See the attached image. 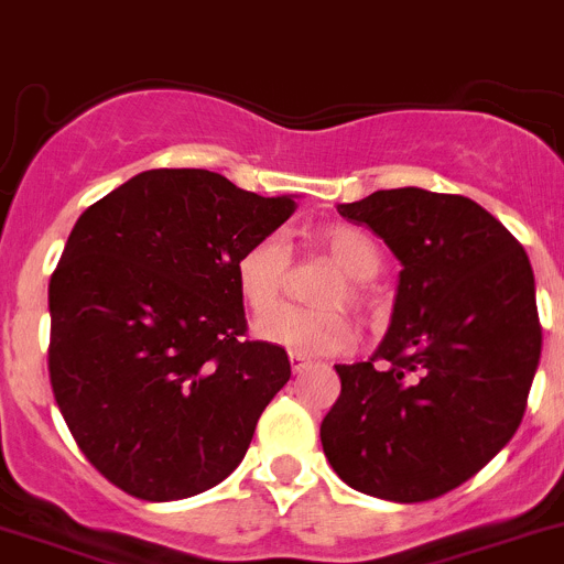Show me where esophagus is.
Returning <instances> with one entry per match:
<instances>
[{
	"instance_id": "34e87169",
	"label": "esophagus",
	"mask_w": 564,
	"mask_h": 564,
	"mask_svg": "<svg viewBox=\"0 0 564 564\" xmlns=\"http://www.w3.org/2000/svg\"><path fill=\"white\" fill-rule=\"evenodd\" d=\"M289 365H292V372H303L306 370L312 361L306 359V356H300V354H289Z\"/></svg>"
}]
</instances>
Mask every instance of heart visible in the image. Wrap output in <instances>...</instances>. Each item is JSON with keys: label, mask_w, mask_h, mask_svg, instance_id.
I'll return each instance as SVG.
<instances>
[{"label": "heart", "mask_w": 564, "mask_h": 564, "mask_svg": "<svg viewBox=\"0 0 564 564\" xmlns=\"http://www.w3.org/2000/svg\"><path fill=\"white\" fill-rule=\"evenodd\" d=\"M319 247L341 270V278L319 294L323 306L365 308L370 303L367 278L381 270V250L361 228L328 225L319 230ZM289 275V247L278 236L252 241L236 261V283L252 312H265L281 300ZM261 339L281 345L300 356H336L356 345V328L341 308H297L278 306L256 323Z\"/></svg>", "instance_id": "heart-1"}]
</instances>
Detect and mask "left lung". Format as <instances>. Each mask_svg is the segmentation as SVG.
Instances as JSON below:
<instances>
[{
  "label": "left lung",
  "instance_id": "8db88e82",
  "mask_svg": "<svg viewBox=\"0 0 564 564\" xmlns=\"http://www.w3.org/2000/svg\"><path fill=\"white\" fill-rule=\"evenodd\" d=\"M336 210L381 236L403 270L372 359L336 365L323 451L347 487L431 501L476 476L523 420L543 347L534 272L462 194L387 188Z\"/></svg>",
  "mask_w": 564,
  "mask_h": 564
}]
</instances>
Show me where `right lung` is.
I'll return each mask as SVG.
<instances>
[{"instance_id":"1","label":"right lung","mask_w":564,"mask_h":564,"mask_svg":"<svg viewBox=\"0 0 564 564\" xmlns=\"http://www.w3.org/2000/svg\"><path fill=\"white\" fill-rule=\"evenodd\" d=\"M208 170H150L83 210L50 281V381L86 459L128 496L181 501L239 467L289 381L247 339L236 261L294 214Z\"/></svg>"}]
</instances>
